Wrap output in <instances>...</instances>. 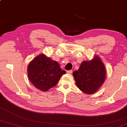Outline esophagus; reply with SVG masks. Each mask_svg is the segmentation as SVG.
<instances>
[{
  "label": "esophagus",
  "mask_w": 127,
  "mask_h": 127,
  "mask_svg": "<svg viewBox=\"0 0 127 127\" xmlns=\"http://www.w3.org/2000/svg\"><path fill=\"white\" fill-rule=\"evenodd\" d=\"M66 73H67L68 74H71L72 73V70H67L66 71Z\"/></svg>",
  "instance_id": "1"
}]
</instances>
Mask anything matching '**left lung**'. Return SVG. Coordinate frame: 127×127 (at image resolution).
<instances>
[{
    "instance_id": "8db88e82",
    "label": "left lung",
    "mask_w": 127,
    "mask_h": 127,
    "mask_svg": "<svg viewBox=\"0 0 127 127\" xmlns=\"http://www.w3.org/2000/svg\"><path fill=\"white\" fill-rule=\"evenodd\" d=\"M73 75L80 91L92 94L97 91L105 81V66L99 58L95 57L91 61L83 62L79 69Z\"/></svg>"
}]
</instances>
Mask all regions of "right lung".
<instances>
[{
    "instance_id": "add662e5",
    "label": "right lung",
    "mask_w": 127,
    "mask_h": 127,
    "mask_svg": "<svg viewBox=\"0 0 127 127\" xmlns=\"http://www.w3.org/2000/svg\"><path fill=\"white\" fill-rule=\"evenodd\" d=\"M65 73L57 62L52 61L44 54L36 57L28 67L30 82L36 88L43 92L56 86L62 75Z\"/></svg>"
}]
</instances>
